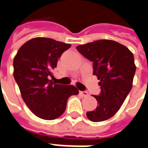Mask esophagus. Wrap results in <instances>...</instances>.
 I'll return each mask as SVG.
<instances>
[{
    "label": "esophagus",
    "mask_w": 148,
    "mask_h": 148,
    "mask_svg": "<svg viewBox=\"0 0 148 148\" xmlns=\"http://www.w3.org/2000/svg\"><path fill=\"white\" fill-rule=\"evenodd\" d=\"M79 93H80V95H82L83 97H88V96H89L88 92H86V91H80V92H79Z\"/></svg>",
    "instance_id": "1"
}]
</instances>
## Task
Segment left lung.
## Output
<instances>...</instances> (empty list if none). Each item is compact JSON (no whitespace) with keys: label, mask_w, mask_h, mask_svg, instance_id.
<instances>
[{"label":"left lung","mask_w":148,"mask_h":148,"mask_svg":"<svg viewBox=\"0 0 148 148\" xmlns=\"http://www.w3.org/2000/svg\"><path fill=\"white\" fill-rule=\"evenodd\" d=\"M76 49L92 62L93 74L99 80L101 92L94 95L97 106L87 112L92 122L111 118L120 110L133 87L136 66L134 55L125 46L112 40H98Z\"/></svg>","instance_id":"8db88e82"}]
</instances>
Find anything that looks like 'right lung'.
I'll use <instances>...</instances> for the list:
<instances>
[{
    "label": "right lung",
    "mask_w": 148,
    "mask_h": 148,
    "mask_svg": "<svg viewBox=\"0 0 148 148\" xmlns=\"http://www.w3.org/2000/svg\"><path fill=\"white\" fill-rule=\"evenodd\" d=\"M70 47L54 39L35 38L23 44L14 58V77L23 101L41 119L58 118L64 112L69 97L79 94L73 85L49 80L58 59Z\"/></svg>",
    "instance_id": "right-lung-1"
}]
</instances>
